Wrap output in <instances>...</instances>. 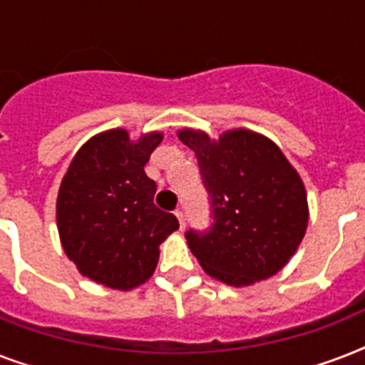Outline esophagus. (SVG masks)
Segmentation results:
<instances>
[{
	"label": "esophagus",
	"mask_w": 365,
	"mask_h": 365,
	"mask_svg": "<svg viewBox=\"0 0 365 365\" xmlns=\"http://www.w3.org/2000/svg\"><path fill=\"white\" fill-rule=\"evenodd\" d=\"M174 214H176L178 222H180V227H182V229H185V212H183L182 208H178V210L174 212Z\"/></svg>",
	"instance_id": "34e87169"
}]
</instances>
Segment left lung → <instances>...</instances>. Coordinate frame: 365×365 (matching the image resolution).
<instances>
[{
    "label": "left lung",
    "mask_w": 365,
    "mask_h": 365,
    "mask_svg": "<svg viewBox=\"0 0 365 365\" xmlns=\"http://www.w3.org/2000/svg\"><path fill=\"white\" fill-rule=\"evenodd\" d=\"M178 138L197 155L210 195L212 225L189 229V248L210 277L250 286L277 274L305 237L309 223L305 185L269 138L257 132H206L183 128Z\"/></svg>",
    "instance_id": "obj_1"
}]
</instances>
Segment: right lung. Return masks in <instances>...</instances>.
Here are the masks:
<instances>
[{"mask_svg":"<svg viewBox=\"0 0 365 365\" xmlns=\"http://www.w3.org/2000/svg\"><path fill=\"white\" fill-rule=\"evenodd\" d=\"M160 132L132 142L123 128L91 138L76 153L56 199L66 255L83 277L108 288L132 289L153 274L159 244L180 223L153 202L157 185L143 166Z\"/></svg>","mask_w":365,"mask_h":365,"instance_id":"add662e5","label":"right lung"}]
</instances>
